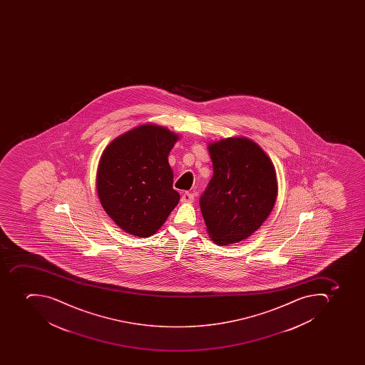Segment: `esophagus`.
Segmentation results:
<instances>
[{
	"mask_svg": "<svg viewBox=\"0 0 365 365\" xmlns=\"http://www.w3.org/2000/svg\"><path fill=\"white\" fill-rule=\"evenodd\" d=\"M194 198H195V195L192 194V192H186L181 195V201L182 202H192L194 201Z\"/></svg>",
	"mask_w": 365,
	"mask_h": 365,
	"instance_id": "34e87169",
	"label": "esophagus"
}]
</instances>
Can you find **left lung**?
I'll use <instances>...</instances> for the list:
<instances>
[{"label": "left lung", "mask_w": 365, "mask_h": 365, "mask_svg": "<svg viewBox=\"0 0 365 365\" xmlns=\"http://www.w3.org/2000/svg\"><path fill=\"white\" fill-rule=\"evenodd\" d=\"M213 177L200 197L210 237L217 245L243 241L264 224L277 196L275 169L250 139L209 145Z\"/></svg>", "instance_id": "1"}]
</instances>
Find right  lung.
<instances>
[{"mask_svg": "<svg viewBox=\"0 0 365 365\" xmlns=\"http://www.w3.org/2000/svg\"><path fill=\"white\" fill-rule=\"evenodd\" d=\"M178 135L143 124L107 146L98 165L97 192L103 210L124 232L148 237L167 220L180 196L168 162Z\"/></svg>", "mask_w": 365, "mask_h": 365, "instance_id": "right-lung-1", "label": "right lung"}]
</instances>
